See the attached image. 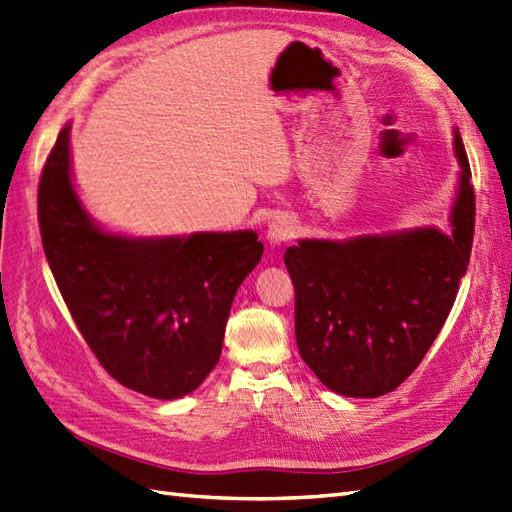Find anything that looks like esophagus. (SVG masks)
<instances>
[{
	"label": "esophagus",
	"mask_w": 512,
	"mask_h": 512,
	"mask_svg": "<svg viewBox=\"0 0 512 512\" xmlns=\"http://www.w3.org/2000/svg\"><path fill=\"white\" fill-rule=\"evenodd\" d=\"M294 233H296V222L287 216H277L268 227V240H270V244L279 246L287 240H292Z\"/></svg>",
	"instance_id": "34e87169"
}]
</instances>
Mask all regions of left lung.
<instances>
[{
    "instance_id": "8db88e82",
    "label": "left lung",
    "mask_w": 512,
    "mask_h": 512,
    "mask_svg": "<svg viewBox=\"0 0 512 512\" xmlns=\"http://www.w3.org/2000/svg\"><path fill=\"white\" fill-rule=\"evenodd\" d=\"M454 147L463 173L452 235L417 229L350 242L303 240L285 251L298 352L335 393L378 398L400 387L448 320L476 225V194L458 134Z\"/></svg>"
}]
</instances>
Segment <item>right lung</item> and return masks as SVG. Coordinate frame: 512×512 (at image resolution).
<instances>
[{
  "instance_id": "right-lung-1",
  "label": "right lung",
  "mask_w": 512,
  "mask_h": 512,
  "mask_svg": "<svg viewBox=\"0 0 512 512\" xmlns=\"http://www.w3.org/2000/svg\"><path fill=\"white\" fill-rule=\"evenodd\" d=\"M64 127L38 181L49 268L84 342L114 381L181 398L216 368L233 296L261 255L255 231L129 240L99 231L77 201Z\"/></svg>"
}]
</instances>
